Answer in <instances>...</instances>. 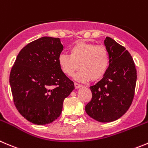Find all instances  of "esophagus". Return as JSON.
Here are the masks:
<instances>
[{
	"label": "esophagus",
	"mask_w": 148,
	"mask_h": 148,
	"mask_svg": "<svg viewBox=\"0 0 148 148\" xmlns=\"http://www.w3.org/2000/svg\"><path fill=\"white\" fill-rule=\"evenodd\" d=\"M74 87H75L76 89H78V88H79V87H82V84H79V83L75 82V83H74Z\"/></svg>",
	"instance_id": "esophagus-1"
}]
</instances>
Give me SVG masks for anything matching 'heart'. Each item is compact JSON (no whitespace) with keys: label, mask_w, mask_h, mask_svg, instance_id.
<instances>
[{"label":"heart","mask_w":148,"mask_h":148,"mask_svg":"<svg viewBox=\"0 0 148 148\" xmlns=\"http://www.w3.org/2000/svg\"><path fill=\"white\" fill-rule=\"evenodd\" d=\"M69 54H61L58 64L63 72L71 77L82 69L75 76L79 81L97 82L101 79L108 69L110 56L107 48L90 42L78 41L69 50Z\"/></svg>","instance_id":"b5f03b06"}]
</instances>
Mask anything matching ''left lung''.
Instances as JSON below:
<instances>
[{"label":"left lung","instance_id":"1","mask_svg":"<svg viewBox=\"0 0 148 148\" xmlns=\"http://www.w3.org/2000/svg\"><path fill=\"white\" fill-rule=\"evenodd\" d=\"M110 65L100 81L90 87L92 99L85 106L91 118L100 122L118 119L127 111L134 99L137 69L131 54L112 38L104 40Z\"/></svg>","mask_w":148,"mask_h":148}]
</instances>
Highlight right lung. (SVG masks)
Here are the masks:
<instances>
[{"label":"right lung","instance_id":"obj_1","mask_svg":"<svg viewBox=\"0 0 148 148\" xmlns=\"http://www.w3.org/2000/svg\"><path fill=\"white\" fill-rule=\"evenodd\" d=\"M62 44L58 38L42 37L24 46L11 70L14 105L22 116L38 125L59 117L64 99L74 89L58 64Z\"/></svg>","mask_w":148,"mask_h":148}]
</instances>
